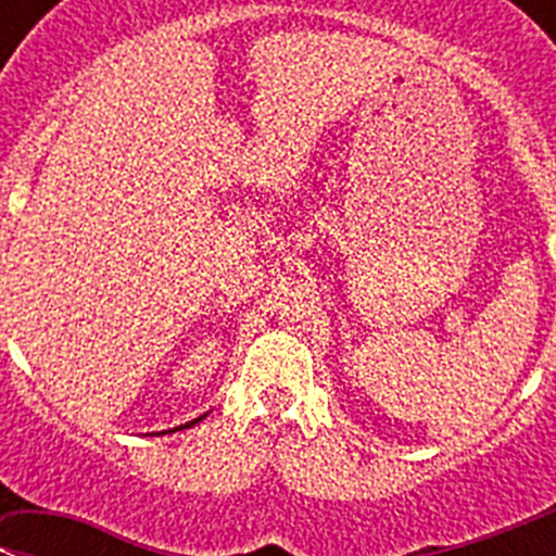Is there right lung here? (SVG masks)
<instances>
[{
    "label": "right lung",
    "instance_id": "obj_1",
    "mask_svg": "<svg viewBox=\"0 0 556 556\" xmlns=\"http://www.w3.org/2000/svg\"><path fill=\"white\" fill-rule=\"evenodd\" d=\"M202 418H204V415H202ZM202 418H193V421L182 424V427H177V429H188V427H193V424H199V421H202ZM177 429H168V432H177Z\"/></svg>",
    "mask_w": 556,
    "mask_h": 556
}]
</instances>
